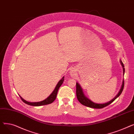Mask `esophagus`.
Instances as JSON below:
<instances>
[{"instance_id":"esophagus-1","label":"esophagus","mask_w":134,"mask_h":134,"mask_svg":"<svg viewBox=\"0 0 134 134\" xmlns=\"http://www.w3.org/2000/svg\"><path fill=\"white\" fill-rule=\"evenodd\" d=\"M70 75H71V76H75L76 75V72L75 69L74 68H72L70 70Z\"/></svg>"}]
</instances>
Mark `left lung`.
<instances>
[{"label":"left lung","instance_id":"obj_1","mask_svg":"<svg viewBox=\"0 0 134 134\" xmlns=\"http://www.w3.org/2000/svg\"><path fill=\"white\" fill-rule=\"evenodd\" d=\"M120 62L121 64L123 67V75L124 74L125 72V68H124V64L123 63L122 61L121 60H120ZM124 79L123 81V83L121 87V88L120 90V91H119V92L118 93V94L116 96V97L113 98L112 100H111L110 101L105 103L104 104H97V103H95L91 101L90 99H89L88 98H87L85 95L84 94L83 92L82 91V89L81 87V86L79 85V83L76 82V97L77 99L79 100V102L82 105H85L86 107H89V108H94V109H102L103 108L105 107L108 106V105H110L111 103H112L117 98H118L119 96L121 95V94L122 93L123 90L124 88Z\"/></svg>","mask_w":134,"mask_h":134}]
</instances>
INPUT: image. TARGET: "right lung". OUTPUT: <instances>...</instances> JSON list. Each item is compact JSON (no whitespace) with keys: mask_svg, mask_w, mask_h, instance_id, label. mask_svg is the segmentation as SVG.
Listing matches in <instances>:
<instances>
[{"mask_svg":"<svg viewBox=\"0 0 134 134\" xmlns=\"http://www.w3.org/2000/svg\"><path fill=\"white\" fill-rule=\"evenodd\" d=\"M64 78H65V77L63 76L62 78L59 81V82L57 84V85L56 86L54 90L53 91V92L51 94V95L49 96L47 98H46V99L42 100L41 102H29L26 101L24 99H23V98L21 97L20 96H19V97H20L21 99L22 100V101L24 103H25V104H26L27 105H31V106L39 107V106H42V105H45L51 104L56 99V96H57V93H58V90L59 89V87L61 86V85L62 84L63 81H64Z\"/></svg>","mask_w":134,"mask_h":134,"instance_id":"right-lung-1","label":"right lung"}]
</instances>
